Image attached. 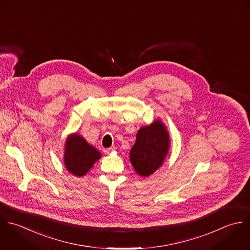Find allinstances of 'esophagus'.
I'll return each instance as SVG.
<instances>
[{
  "instance_id": "34e87169",
  "label": "esophagus",
  "mask_w": 250,
  "mask_h": 250,
  "mask_svg": "<svg viewBox=\"0 0 250 250\" xmlns=\"http://www.w3.org/2000/svg\"><path fill=\"white\" fill-rule=\"evenodd\" d=\"M113 151H115V148H107V149H104L103 152L106 154V155H109L110 153H112Z\"/></svg>"
}]
</instances>
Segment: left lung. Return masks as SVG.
I'll list each match as a JSON object with an SVG mask.
<instances>
[{
  "label": "left lung",
  "instance_id": "left-lung-1",
  "mask_svg": "<svg viewBox=\"0 0 250 250\" xmlns=\"http://www.w3.org/2000/svg\"><path fill=\"white\" fill-rule=\"evenodd\" d=\"M168 147V133L160 121L141 127L129 156L135 171L144 177L153 174L164 163Z\"/></svg>",
  "mask_w": 250,
  "mask_h": 250
}]
</instances>
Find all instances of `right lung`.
Instances as JSON below:
<instances>
[{"label":"right lung","mask_w":250,"mask_h":250,"mask_svg":"<svg viewBox=\"0 0 250 250\" xmlns=\"http://www.w3.org/2000/svg\"><path fill=\"white\" fill-rule=\"evenodd\" d=\"M100 158V153L77 133L67 139L64 164L72 174L79 177L83 176Z\"/></svg>","instance_id":"right-lung-1"}]
</instances>
